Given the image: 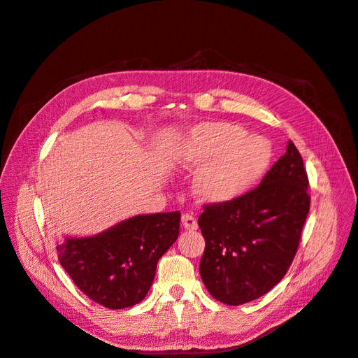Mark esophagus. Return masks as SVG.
I'll list each match as a JSON object with an SVG mask.
<instances>
[{
	"label": "esophagus",
	"instance_id": "esophagus-1",
	"mask_svg": "<svg viewBox=\"0 0 358 358\" xmlns=\"http://www.w3.org/2000/svg\"><path fill=\"white\" fill-rule=\"evenodd\" d=\"M182 224L187 230H196L197 229V221H196L194 215H191V214H183L182 215Z\"/></svg>",
	"mask_w": 358,
	"mask_h": 358
}]
</instances>
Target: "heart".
Listing matches in <instances>:
<instances>
[{
  "mask_svg": "<svg viewBox=\"0 0 358 358\" xmlns=\"http://www.w3.org/2000/svg\"><path fill=\"white\" fill-rule=\"evenodd\" d=\"M271 157V144L264 137L245 135L243 128L227 122L199 124L179 148V158L187 166L210 161L200 170L196 188L212 203L243 196L265 175Z\"/></svg>",
  "mask_w": 358,
  "mask_h": 358,
  "instance_id": "1",
  "label": "heart"
}]
</instances>
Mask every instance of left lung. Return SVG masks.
Returning a JSON list of instances; mask_svg holds the SVG:
<instances>
[{
  "label": "left lung",
  "mask_w": 358,
  "mask_h": 358,
  "mask_svg": "<svg viewBox=\"0 0 358 358\" xmlns=\"http://www.w3.org/2000/svg\"><path fill=\"white\" fill-rule=\"evenodd\" d=\"M307 189L303 158L289 140L285 155L256 188L230 201L203 205L199 226L206 245L199 271L212 296L241 306L285 277L310 209Z\"/></svg>",
  "instance_id": "1"
}]
</instances>
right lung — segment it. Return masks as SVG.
<instances>
[{"mask_svg": "<svg viewBox=\"0 0 358 358\" xmlns=\"http://www.w3.org/2000/svg\"><path fill=\"white\" fill-rule=\"evenodd\" d=\"M180 212L137 215L90 238H67L57 247L66 273L94 303L127 308L141 303L161 256L179 235Z\"/></svg>", "mask_w": 358, "mask_h": 358, "instance_id": "right-lung-1", "label": "right lung"}]
</instances>
